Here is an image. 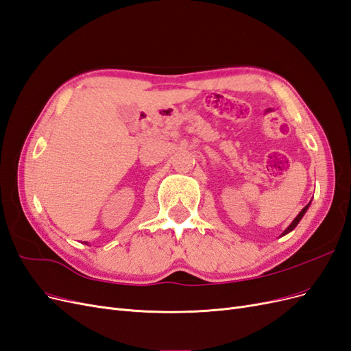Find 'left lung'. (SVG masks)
<instances>
[{
  "instance_id": "8db88e82",
  "label": "left lung",
  "mask_w": 351,
  "mask_h": 351,
  "mask_svg": "<svg viewBox=\"0 0 351 351\" xmlns=\"http://www.w3.org/2000/svg\"><path fill=\"white\" fill-rule=\"evenodd\" d=\"M309 205H311V204H307V205H306V206H304V208H303V209L300 210V214H299V215H297V217L294 218V221H293V222H291V224L289 226V228H287V230H285V231L282 232V236H285V234H287V232H290L291 230H294V228H295V226H297V224H299V222H300V219H302V218H303V215H304V212L307 210V208H309Z\"/></svg>"
}]
</instances>
